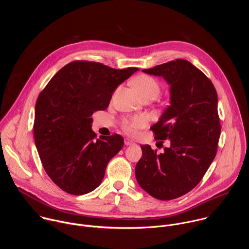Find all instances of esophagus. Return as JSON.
<instances>
[{
  "label": "esophagus",
  "mask_w": 249,
  "mask_h": 249,
  "mask_svg": "<svg viewBox=\"0 0 249 249\" xmlns=\"http://www.w3.org/2000/svg\"><path fill=\"white\" fill-rule=\"evenodd\" d=\"M124 143H125V145H126V146H131V145H134V144H135L134 142H133L132 140H130L129 138H125V140H124Z\"/></svg>",
  "instance_id": "34e87169"
}]
</instances>
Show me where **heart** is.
<instances>
[{
	"label": "heart",
	"mask_w": 249,
	"mask_h": 249,
	"mask_svg": "<svg viewBox=\"0 0 249 249\" xmlns=\"http://www.w3.org/2000/svg\"><path fill=\"white\" fill-rule=\"evenodd\" d=\"M133 86L142 98H157L160 92V84L152 77L141 75L134 79ZM148 124V118L144 115L126 118L122 121V127L128 134H136L138 130L143 129Z\"/></svg>",
	"instance_id": "obj_1"
}]
</instances>
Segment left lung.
I'll list each match as a JSON object with an SVG mask.
<instances>
[{
	"instance_id": "obj_1",
	"label": "left lung",
	"mask_w": 249,
	"mask_h": 249,
	"mask_svg": "<svg viewBox=\"0 0 249 249\" xmlns=\"http://www.w3.org/2000/svg\"><path fill=\"white\" fill-rule=\"evenodd\" d=\"M143 72L162 77L170 87L169 105L151 127L159 143L168 140L169 147L159 155L149 145L141 146L136 179L154 198L172 200L192 190L216 157L221 134L218 95L205 74L183 59Z\"/></svg>"
}]
</instances>
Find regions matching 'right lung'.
<instances>
[{
  "mask_svg": "<svg viewBox=\"0 0 249 249\" xmlns=\"http://www.w3.org/2000/svg\"><path fill=\"white\" fill-rule=\"evenodd\" d=\"M138 70L75 61L59 70L40 92L35 104V146L46 173L65 192L84 195L94 190L122 149L124 140L118 134L95 140L91 116L108 107L118 86Z\"/></svg>",
  "mask_w": 249,
  "mask_h": 249,
  "instance_id": "1",
  "label": "right lung"
}]
</instances>
